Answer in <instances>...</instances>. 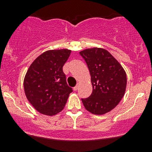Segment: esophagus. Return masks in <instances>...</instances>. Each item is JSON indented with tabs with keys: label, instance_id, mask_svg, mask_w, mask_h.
<instances>
[{
	"label": "esophagus",
	"instance_id": "1",
	"mask_svg": "<svg viewBox=\"0 0 152 152\" xmlns=\"http://www.w3.org/2000/svg\"><path fill=\"white\" fill-rule=\"evenodd\" d=\"M79 85H77L76 86H75V87H73V90H74L75 91H76V90H78V88H79Z\"/></svg>",
	"mask_w": 152,
	"mask_h": 152
}]
</instances>
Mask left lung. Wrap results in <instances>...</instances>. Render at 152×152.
I'll list each match as a JSON object with an SVG mask.
<instances>
[{
  "label": "left lung",
  "mask_w": 152,
  "mask_h": 152,
  "mask_svg": "<svg viewBox=\"0 0 152 152\" xmlns=\"http://www.w3.org/2000/svg\"><path fill=\"white\" fill-rule=\"evenodd\" d=\"M88 67L93 92L82 99L85 109L102 115L115 108L125 94L126 74L118 61L104 48H92L79 52Z\"/></svg>",
  "instance_id": "8db88e82"
}]
</instances>
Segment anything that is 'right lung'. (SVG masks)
<instances>
[{
  "label": "right lung",
  "instance_id": "add662e5",
  "mask_svg": "<svg viewBox=\"0 0 152 152\" xmlns=\"http://www.w3.org/2000/svg\"><path fill=\"white\" fill-rule=\"evenodd\" d=\"M68 49L49 50L34 59L23 81L30 104L39 113L53 116L65 107L71 87L67 85L62 67L70 56Z\"/></svg>",
  "mask_w": 152,
  "mask_h": 152
}]
</instances>
